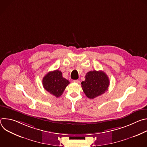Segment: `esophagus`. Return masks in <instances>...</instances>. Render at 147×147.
<instances>
[{
    "label": "esophagus",
    "mask_w": 147,
    "mask_h": 147,
    "mask_svg": "<svg viewBox=\"0 0 147 147\" xmlns=\"http://www.w3.org/2000/svg\"><path fill=\"white\" fill-rule=\"evenodd\" d=\"M73 81L74 82H76V83H80V81L78 80H73Z\"/></svg>",
    "instance_id": "34e87169"
}]
</instances>
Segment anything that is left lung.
I'll return each mask as SVG.
<instances>
[{
  "label": "left lung",
  "instance_id": "left-lung-1",
  "mask_svg": "<svg viewBox=\"0 0 147 147\" xmlns=\"http://www.w3.org/2000/svg\"><path fill=\"white\" fill-rule=\"evenodd\" d=\"M109 83L106 73L102 71L94 70L86 74L85 81L81 84L86 95L90 99H94L107 91Z\"/></svg>",
  "mask_w": 147,
  "mask_h": 147
}]
</instances>
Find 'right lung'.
I'll use <instances>...</instances> for the list:
<instances>
[{"label": "right lung", "mask_w": 147, "mask_h": 147, "mask_svg": "<svg viewBox=\"0 0 147 147\" xmlns=\"http://www.w3.org/2000/svg\"><path fill=\"white\" fill-rule=\"evenodd\" d=\"M69 83V81L63 77L61 72L58 70L48 73L42 80L45 90L57 98L62 95Z\"/></svg>", "instance_id": "add662e5"}]
</instances>
